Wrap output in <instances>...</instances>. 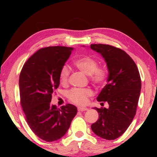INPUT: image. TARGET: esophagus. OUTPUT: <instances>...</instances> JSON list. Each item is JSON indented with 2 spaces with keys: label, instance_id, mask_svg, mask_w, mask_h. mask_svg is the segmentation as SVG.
Wrapping results in <instances>:
<instances>
[{
  "label": "esophagus",
  "instance_id": "esophagus-1",
  "mask_svg": "<svg viewBox=\"0 0 157 157\" xmlns=\"http://www.w3.org/2000/svg\"><path fill=\"white\" fill-rule=\"evenodd\" d=\"M78 109L79 111H87L88 110V109L86 108V107H79L78 108Z\"/></svg>",
  "mask_w": 157,
  "mask_h": 157
}]
</instances>
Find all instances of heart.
Wrapping results in <instances>:
<instances>
[{
  "label": "heart",
  "instance_id": "obj_1",
  "mask_svg": "<svg viewBox=\"0 0 157 157\" xmlns=\"http://www.w3.org/2000/svg\"><path fill=\"white\" fill-rule=\"evenodd\" d=\"M74 65L85 75L90 77L91 82L95 84H102L107 78V71L105 68L98 67V62L94 58L84 56L78 58L73 62ZM68 68L63 66L60 72V82L63 84L67 83L69 78ZM91 95L89 90L82 89H73L68 93L69 100L77 105H84L86 102L87 97Z\"/></svg>",
  "mask_w": 157,
  "mask_h": 157
}]
</instances>
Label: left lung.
<instances>
[{
  "label": "left lung",
  "instance_id": "obj_1",
  "mask_svg": "<svg viewBox=\"0 0 157 157\" xmlns=\"http://www.w3.org/2000/svg\"><path fill=\"white\" fill-rule=\"evenodd\" d=\"M91 48L101 55L109 72L107 84L97 97L98 102H108L109 107L93 108L99 118L91 127L97 136L115 140L126 131L136 114L141 89L139 72L123 50L105 44H91Z\"/></svg>",
  "mask_w": 157,
  "mask_h": 157
}]
</instances>
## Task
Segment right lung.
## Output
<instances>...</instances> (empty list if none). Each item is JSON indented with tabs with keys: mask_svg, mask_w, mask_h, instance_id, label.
Instances as JSON below:
<instances>
[{
	"mask_svg": "<svg viewBox=\"0 0 157 157\" xmlns=\"http://www.w3.org/2000/svg\"><path fill=\"white\" fill-rule=\"evenodd\" d=\"M73 48H41L29 58L19 77L21 104L29 127L46 142L66 134L78 109L67 104L58 108L50 105L52 94L59 85L60 72Z\"/></svg>",
	"mask_w": 157,
	"mask_h": 157,
	"instance_id": "add662e5",
	"label": "right lung"
}]
</instances>
